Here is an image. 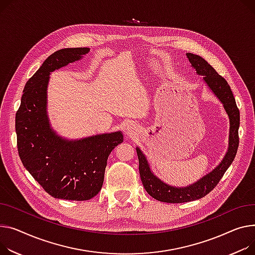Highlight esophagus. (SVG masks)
Wrapping results in <instances>:
<instances>
[{"label": "esophagus", "instance_id": "obj_1", "mask_svg": "<svg viewBox=\"0 0 255 255\" xmlns=\"http://www.w3.org/2000/svg\"><path fill=\"white\" fill-rule=\"evenodd\" d=\"M136 132H137V129H136V126H135L134 124L128 123V124L125 125L124 133L126 135H128V136H133V135L136 134Z\"/></svg>", "mask_w": 255, "mask_h": 255}]
</instances>
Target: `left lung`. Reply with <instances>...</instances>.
<instances>
[{
    "label": "left lung",
    "instance_id": "left-lung-1",
    "mask_svg": "<svg viewBox=\"0 0 255 255\" xmlns=\"http://www.w3.org/2000/svg\"><path fill=\"white\" fill-rule=\"evenodd\" d=\"M186 56H188L197 74L204 76L203 79H204L207 86L217 96L220 103L224 105L230 119L229 148L222 163L213 171L189 186L176 188V186H171L163 182L152 174L143 152L139 149V147H136L139 161L140 178L145 191L154 199L166 203H184L195 201L209 194L217 185L225 172L228 170V168L233 163L239 146L238 130L240 126V112L239 109L237 108L236 100L230 85L225 78L216 73V71L204 58L192 53H186Z\"/></svg>",
    "mask_w": 255,
    "mask_h": 255
}]
</instances>
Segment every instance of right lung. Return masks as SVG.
I'll use <instances>...</instances> for the list:
<instances>
[{
  "label": "right lung",
  "instance_id": "1",
  "mask_svg": "<svg viewBox=\"0 0 255 255\" xmlns=\"http://www.w3.org/2000/svg\"><path fill=\"white\" fill-rule=\"evenodd\" d=\"M89 50L64 48L51 54L26 82L15 117L17 148L23 166L50 196L57 199L85 201L96 196L104 183L109 155L123 142L120 131L67 140L50 127V73L81 59Z\"/></svg>",
  "mask_w": 255,
  "mask_h": 255
}]
</instances>
